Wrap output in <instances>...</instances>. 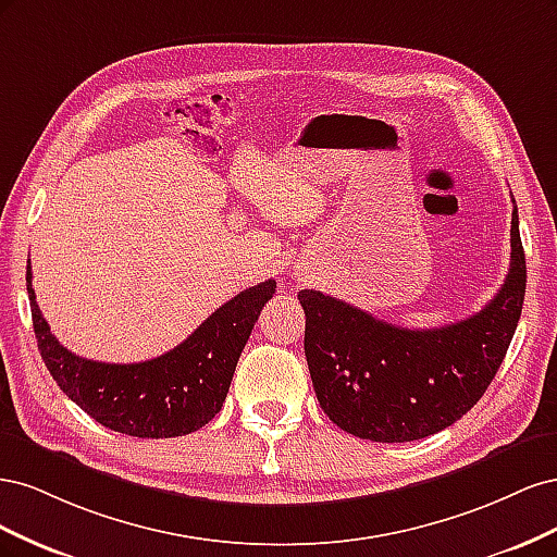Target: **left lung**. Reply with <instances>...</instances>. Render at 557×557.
I'll return each instance as SVG.
<instances>
[{
	"mask_svg": "<svg viewBox=\"0 0 557 557\" xmlns=\"http://www.w3.org/2000/svg\"><path fill=\"white\" fill-rule=\"evenodd\" d=\"M525 283L513 207L509 274L467 320L407 330L320 290H301L305 352L320 409L336 428L381 444L425 440L453 425L483 397L507 356Z\"/></svg>",
	"mask_w": 557,
	"mask_h": 557,
	"instance_id": "left-lung-1",
	"label": "left lung"
}]
</instances>
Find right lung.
I'll return each instance as SVG.
<instances>
[{"label": "right lung", "mask_w": 557, "mask_h": 557, "mask_svg": "<svg viewBox=\"0 0 557 557\" xmlns=\"http://www.w3.org/2000/svg\"><path fill=\"white\" fill-rule=\"evenodd\" d=\"M274 293V278L252 285L215 309L188 339L164 356L109 364L78 358L55 339L39 311L27 264L32 323L50 376L97 423L139 440L183 436L213 420L227 397L252 325Z\"/></svg>", "instance_id": "right-lung-1"}]
</instances>
